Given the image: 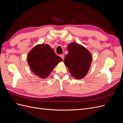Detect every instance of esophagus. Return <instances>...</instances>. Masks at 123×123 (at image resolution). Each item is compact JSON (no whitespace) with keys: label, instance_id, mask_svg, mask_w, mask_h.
Segmentation results:
<instances>
[{"label":"esophagus","instance_id":"1","mask_svg":"<svg viewBox=\"0 0 123 123\" xmlns=\"http://www.w3.org/2000/svg\"><path fill=\"white\" fill-rule=\"evenodd\" d=\"M59 56H60V57L62 59H64L65 56H64V54H61V55H59Z\"/></svg>","mask_w":123,"mask_h":123}]
</instances>
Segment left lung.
<instances>
[{"label": "left lung", "mask_w": 123, "mask_h": 123, "mask_svg": "<svg viewBox=\"0 0 123 123\" xmlns=\"http://www.w3.org/2000/svg\"><path fill=\"white\" fill-rule=\"evenodd\" d=\"M68 53L64 59V64L75 79L85 77L90 68L92 56L86 48L77 43H69L67 46Z\"/></svg>", "instance_id": "left-lung-1"}]
</instances>
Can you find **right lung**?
<instances>
[{
	"mask_svg": "<svg viewBox=\"0 0 123 123\" xmlns=\"http://www.w3.org/2000/svg\"><path fill=\"white\" fill-rule=\"evenodd\" d=\"M62 61L48 44H38L29 52L27 62L30 68L36 76L46 79L59 62Z\"/></svg>",
	"mask_w": 123,
	"mask_h": 123,
	"instance_id": "obj_1",
	"label": "right lung"
}]
</instances>
